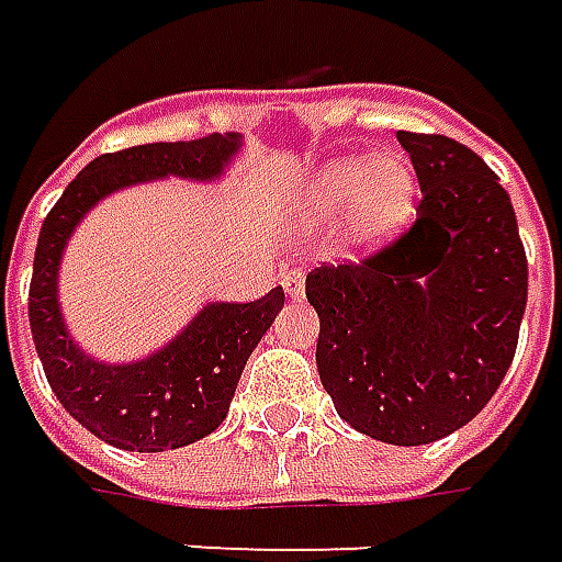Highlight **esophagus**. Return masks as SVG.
<instances>
[{
  "label": "esophagus",
  "mask_w": 562,
  "mask_h": 562,
  "mask_svg": "<svg viewBox=\"0 0 562 562\" xmlns=\"http://www.w3.org/2000/svg\"><path fill=\"white\" fill-rule=\"evenodd\" d=\"M284 290H288L293 300L303 296V272H300V269H293V272L284 274Z\"/></svg>",
  "instance_id": "esophagus-1"
}]
</instances>
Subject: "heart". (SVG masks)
<instances>
[{
	"mask_svg": "<svg viewBox=\"0 0 562 562\" xmlns=\"http://www.w3.org/2000/svg\"><path fill=\"white\" fill-rule=\"evenodd\" d=\"M414 172L398 157L340 160L322 172L312 188L315 210L334 220L352 201L349 237L356 244H380L398 235L414 216Z\"/></svg>",
	"mask_w": 562,
	"mask_h": 562,
	"instance_id": "1",
	"label": "heart"
}]
</instances>
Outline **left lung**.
<instances>
[{"label": "left lung", "instance_id": "8db88e82", "mask_svg": "<svg viewBox=\"0 0 562 562\" xmlns=\"http://www.w3.org/2000/svg\"><path fill=\"white\" fill-rule=\"evenodd\" d=\"M420 203L402 235L359 262L318 266L315 361L349 427L390 446L461 430L507 374L529 262L517 216L483 157L448 135L398 132Z\"/></svg>", "mask_w": 562, "mask_h": 562}]
</instances>
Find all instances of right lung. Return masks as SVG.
Returning <instances> with one entry per match:
<instances>
[{"mask_svg":"<svg viewBox=\"0 0 562 562\" xmlns=\"http://www.w3.org/2000/svg\"><path fill=\"white\" fill-rule=\"evenodd\" d=\"M240 148L237 135L154 142L101 154L64 188L36 240L30 278V330L52 393L98 439L126 451H167L220 427L240 371L284 306L274 288L254 303H210L176 340L132 364H101L79 352L58 308V262L77 222L104 194L126 184L184 176L216 179Z\"/></svg>","mask_w":562,"mask_h":562,"instance_id":"add662e5","label":"right lung"}]
</instances>
